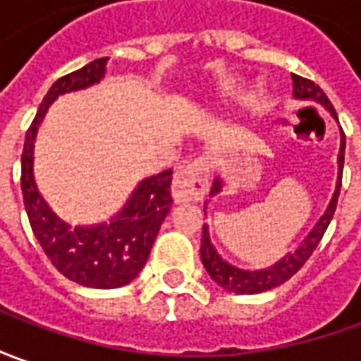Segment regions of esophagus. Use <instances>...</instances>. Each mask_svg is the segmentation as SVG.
Segmentation results:
<instances>
[{
	"label": "esophagus",
	"mask_w": 361,
	"mask_h": 361,
	"mask_svg": "<svg viewBox=\"0 0 361 361\" xmlns=\"http://www.w3.org/2000/svg\"><path fill=\"white\" fill-rule=\"evenodd\" d=\"M209 190L207 161L204 157L183 164L171 183V195L176 202H200Z\"/></svg>",
	"instance_id": "1"
}]
</instances>
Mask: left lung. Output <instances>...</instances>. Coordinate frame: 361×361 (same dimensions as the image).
Wrapping results in <instances>:
<instances>
[{"instance_id": "left-lung-1", "label": "left lung", "mask_w": 361, "mask_h": 361, "mask_svg": "<svg viewBox=\"0 0 361 361\" xmlns=\"http://www.w3.org/2000/svg\"><path fill=\"white\" fill-rule=\"evenodd\" d=\"M293 81V95L298 99H314L319 102L322 106H326L331 111V116L338 119L336 109L331 106V102L328 99V95L324 94V90L316 85L312 80L302 78L292 73ZM343 152H345V135L342 133V147H340V156H338V164H340V181L338 188L334 192L331 204H329L328 212L324 214V218L317 221V226L310 231V235L305 238L304 243L295 250V254H288L283 259H280L276 266L267 267V269H259V271H245V269H238V267L230 266L228 262H224L218 255V252L214 250V245L209 242V233L207 228L204 226V233H202V262L204 267L207 269V274L212 276V280L216 281L218 286H221L224 290L235 293H259L267 292L271 288H278L283 281H288L293 274H298L304 264L312 257V254L316 252L317 243L322 242L324 233L328 230L331 216L336 212L338 205V197H340V190H342V171H343ZM219 192V180L214 181L212 188V195Z\"/></svg>"}]
</instances>
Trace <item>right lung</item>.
Masks as SVG:
<instances>
[{"instance_id": "1", "label": "right lung", "mask_w": 361, "mask_h": 361, "mask_svg": "<svg viewBox=\"0 0 361 361\" xmlns=\"http://www.w3.org/2000/svg\"><path fill=\"white\" fill-rule=\"evenodd\" d=\"M107 57L71 71L49 87L25 133L21 154V192L32 230L49 262L71 281L87 288H121L145 266L161 221L171 207V169L143 180L111 224L71 228L47 207L32 173L33 140L39 121L57 95L87 87L104 78Z\"/></svg>"}]
</instances>
